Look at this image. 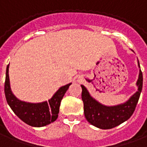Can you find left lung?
<instances>
[{
  "label": "left lung",
  "instance_id": "1",
  "mask_svg": "<svg viewBox=\"0 0 147 147\" xmlns=\"http://www.w3.org/2000/svg\"><path fill=\"white\" fill-rule=\"evenodd\" d=\"M138 65L140 67L139 60ZM136 85L138 90L126 102L114 106L102 105L90 96L85 86L81 85L84 115L86 120L90 124L101 129H111L128 120L136 109L142 91V73L141 70H139Z\"/></svg>",
  "mask_w": 147,
  "mask_h": 147
}]
</instances>
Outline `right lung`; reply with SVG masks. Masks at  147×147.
I'll list each match as a JSON object with an SVG mask.
<instances>
[{
	"instance_id": "1",
	"label": "right lung",
	"mask_w": 147,
	"mask_h": 147,
	"mask_svg": "<svg viewBox=\"0 0 147 147\" xmlns=\"http://www.w3.org/2000/svg\"><path fill=\"white\" fill-rule=\"evenodd\" d=\"M8 68L9 64L6 68L5 94L8 105L14 113L24 123L32 127H44L54 122L58 117L61 100L71 83L59 88L48 102L40 103L23 102L19 100L11 91Z\"/></svg>"
}]
</instances>
